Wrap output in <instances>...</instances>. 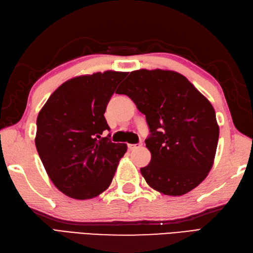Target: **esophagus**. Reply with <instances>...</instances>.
<instances>
[{"instance_id": "obj_1", "label": "esophagus", "mask_w": 253, "mask_h": 253, "mask_svg": "<svg viewBox=\"0 0 253 253\" xmlns=\"http://www.w3.org/2000/svg\"><path fill=\"white\" fill-rule=\"evenodd\" d=\"M140 145H141V143H139V144H127V148L130 150H133V149H135V148L140 146Z\"/></svg>"}]
</instances>
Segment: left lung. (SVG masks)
I'll return each mask as SVG.
<instances>
[{"label": "left lung", "instance_id": "8db88e82", "mask_svg": "<svg viewBox=\"0 0 253 253\" xmlns=\"http://www.w3.org/2000/svg\"><path fill=\"white\" fill-rule=\"evenodd\" d=\"M116 93L127 95L146 116L151 153L140 169L146 182L170 196L198 187L212 168L219 139L211 102L181 74L164 70L131 72Z\"/></svg>", "mask_w": 253, "mask_h": 253}]
</instances>
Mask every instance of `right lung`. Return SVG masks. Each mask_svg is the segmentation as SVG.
Masks as SVG:
<instances>
[{"mask_svg": "<svg viewBox=\"0 0 253 253\" xmlns=\"http://www.w3.org/2000/svg\"><path fill=\"white\" fill-rule=\"evenodd\" d=\"M127 75L106 71L67 80L38 116L35 145L50 180L76 200L93 199L112 183L126 144H115L106 122V106Z\"/></svg>", "mask_w": 253, "mask_h": 253, "instance_id": "add662e5", "label": "right lung"}]
</instances>
